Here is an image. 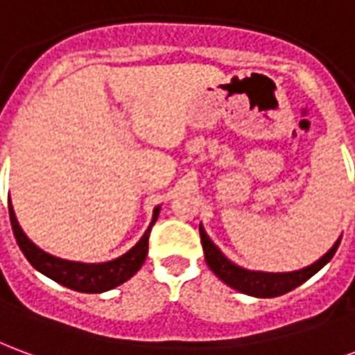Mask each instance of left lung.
Segmentation results:
<instances>
[{"instance_id": "obj_1", "label": "left lung", "mask_w": 355, "mask_h": 355, "mask_svg": "<svg viewBox=\"0 0 355 355\" xmlns=\"http://www.w3.org/2000/svg\"><path fill=\"white\" fill-rule=\"evenodd\" d=\"M199 235H201V244H203L205 261L211 267V271L230 288L241 291V293H246V295H252V297H278V295H284L288 291L295 290L297 286L306 282L312 275H316L335 256L338 244H340V241H337L325 256H322L309 267L299 269V271L261 272L248 271V269H243V267L230 261L220 252L216 244L209 239V235L205 233L203 225H199Z\"/></svg>"}]
</instances>
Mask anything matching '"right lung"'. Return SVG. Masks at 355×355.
Masks as SVG:
<instances>
[{
    "label": "right lung",
    "instance_id": "1",
    "mask_svg": "<svg viewBox=\"0 0 355 355\" xmlns=\"http://www.w3.org/2000/svg\"><path fill=\"white\" fill-rule=\"evenodd\" d=\"M157 214H159V207L154 209L152 214V222L148 230L144 231L141 237L130 252H125L124 256L112 259V261H105V263H78V261H67V259L54 258L51 254H46L35 244L31 243L30 239L26 237L22 227L18 225V220L12 211V205L9 203V216L10 225H12V233L17 239L20 250L26 256L39 272H43L52 280H56L58 284L65 286L69 290L83 291V293H101V291L112 290L116 286L124 284L125 280H130L135 272L143 267L146 254H148V237H150L152 225L156 224Z\"/></svg>",
    "mask_w": 355,
    "mask_h": 355
}]
</instances>
